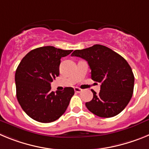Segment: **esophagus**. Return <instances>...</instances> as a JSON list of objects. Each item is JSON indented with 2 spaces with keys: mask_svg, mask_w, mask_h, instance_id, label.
Listing matches in <instances>:
<instances>
[{
  "mask_svg": "<svg viewBox=\"0 0 149 149\" xmlns=\"http://www.w3.org/2000/svg\"><path fill=\"white\" fill-rule=\"evenodd\" d=\"M74 91H75V93H80L82 92V89H81V88L79 87H74Z\"/></svg>",
  "mask_w": 149,
  "mask_h": 149,
  "instance_id": "1",
  "label": "esophagus"
}]
</instances>
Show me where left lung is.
Wrapping results in <instances>:
<instances>
[{
  "mask_svg": "<svg viewBox=\"0 0 149 149\" xmlns=\"http://www.w3.org/2000/svg\"><path fill=\"white\" fill-rule=\"evenodd\" d=\"M72 56L86 60L91 78L101 83V90H92L93 98L86 102L88 110L102 118H110L125 108L133 95L134 76L127 62L121 55L101 45L75 50Z\"/></svg>",
  "mask_w": 149,
  "mask_h": 149,
  "instance_id": "left-lung-1",
  "label": "left lung"
}]
</instances>
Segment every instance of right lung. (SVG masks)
<instances>
[{"mask_svg": "<svg viewBox=\"0 0 149 149\" xmlns=\"http://www.w3.org/2000/svg\"><path fill=\"white\" fill-rule=\"evenodd\" d=\"M72 50L45 46L30 51L15 72L16 97L27 115L42 123L58 119L66 110L74 90L51 91V83L60 74V59Z\"/></svg>", "mask_w": 149, "mask_h": 149, "instance_id": "right-lung-1", "label": "right lung"}]
</instances>
